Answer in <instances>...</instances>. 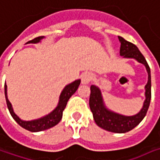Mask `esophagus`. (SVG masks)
Segmentation results:
<instances>
[{"label":"esophagus","instance_id":"34e87169","mask_svg":"<svg viewBox=\"0 0 160 160\" xmlns=\"http://www.w3.org/2000/svg\"><path fill=\"white\" fill-rule=\"evenodd\" d=\"M91 74L89 72H86L82 73V75H81V83L82 84H88L89 83V81L91 80Z\"/></svg>","mask_w":160,"mask_h":160}]
</instances>
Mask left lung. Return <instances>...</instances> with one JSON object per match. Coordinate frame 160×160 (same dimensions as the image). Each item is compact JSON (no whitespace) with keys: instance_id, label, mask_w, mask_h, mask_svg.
Masks as SVG:
<instances>
[{"instance_id":"left-lung-1","label":"left lung","mask_w":160,"mask_h":160,"mask_svg":"<svg viewBox=\"0 0 160 160\" xmlns=\"http://www.w3.org/2000/svg\"><path fill=\"white\" fill-rule=\"evenodd\" d=\"M121 43L120 55L123 58H132L142 63L146 67L148 72V82L145 86V100L141 111L134 115L127 116L110 111L106 106L102 98L99 88L91 85L90 86V97H89V108L93 114V118L96 123L104 130L116 133H124L136 127L147 114L149 109L150 98H151V78L150 69L142 53L140 52L138 47L131 42L126 41L122 37H118Z\"/></svg>"}]
</instances>
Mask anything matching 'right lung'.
Here are the masks:
<instances>
[{
    "instance_id": "add662e5",
    "label": "right lung",
    "mask_w": 160,
    "mask_h": 160,
    "mask_svg": "<svg viewBox=\"0 0 160 160\" xmlns=\"http://www.w3.org/2000/svg\"><path fill=\"white\" fill-rule=\"evenodd\" d=\"M45 37L36 38H34L31 41H28V43H32V44L39 43ZM80 84V80H77L72 82V83H70V84H68L67 86H65V88L62 89V93L60 95L59 102H58L57 107L54 108L50 114H48V115H45L44 117H41L39 119H37V120L23 121L13 111V108H12L11 102L9 101L8 97H7V85L5 83V85H4V92H5V98H6L7 107H8V109H9V111L11 113V116L13 117V119L17 122L21 127H23V128L28 130V131L34 132L45 131V130L53 127L54 125H56L61 121V119L62 117V112H63L64 108H66L67 102H68V100L70 99V98L72 96L73 94L76 92V90L78 89Z\"/></svg>"
}]
</instances>
